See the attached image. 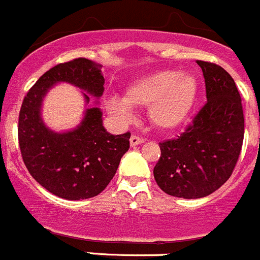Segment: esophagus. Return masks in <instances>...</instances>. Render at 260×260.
<instances>
[{
	"label": "esophagus",
	"instance_id": "1",
	"mask_svg": "<svg viewBox=\"0 0 260 260\" xmlns=\"http://www.w3.org/2000/svg\"><path fill=\"white\" fill-rule=\"evenodd\" d=\"M144 142V139L142 137H139V135L137 134H133L132 138H130V144L132 146H138V144H142Z\"/></svg>",
	"mask_w": 260,
	"mask_h": 260
}]
</instances>
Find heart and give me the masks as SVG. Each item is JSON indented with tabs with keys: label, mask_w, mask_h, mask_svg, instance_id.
<instances>
[{
	"label": "heart",
	"mask_w": 260,
	"mask_h": 260,
	"mask_svg": "<svg viewBox=\"0 0 260 260\" xmlns=\"http://www.w3.org/2000/svg\"><path fill=\"white\" fill-rule=\"evenodd\" d=\"M199 83L190 73L177 70H160L143 75L128 84L125 100L112 98L108 109L121 119H130L128 107H147V117L160 130H173L189 117L197 100Z\"/></svg>",
	"instance_id": "obj_1"
}]
</instances>
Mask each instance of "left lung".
I'll return each instance as SVG.
<instances>
[{"label": "left lung", "instance_id": "8db88e82", "mask_svg": "<svg viewBox=\"0 0 260 260\" xmlns=\"http://www.w3.org/2000/svg\"><path fill=\"white\" fill-rule=\"evenodd\" d=\"M203 71L207 103L180 137L158 143L153 168L158 187L172 197L203 198L229 180L245 133L242 103L233 78L221 66L197 61Z\"/></svg>", "mask_w": 260, "mask_h": 260}]
</instances>
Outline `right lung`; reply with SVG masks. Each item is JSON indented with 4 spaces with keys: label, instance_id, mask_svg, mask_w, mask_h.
I'll return each mask as SVG.
<instances>
[{
    "label": "right lung",
    "instance_id": "add662e5",
    "mask_svg": "<svg viewBox=\"0 0 260 260\" xmlns=\"http://www.w3.org/2000/svg\"><path fill=\"white\" fill-rule=\"evenodd\" d=\"M102 66L87 58L56 65L41 75L22 103L18 141L23 162L44 189L59 198L79 201L103 191L130 147V133L112 135L103 126L99 108H88L83 121L68 133H54L40 116L43 99L58 82L74 84L93 98L104 92ZM83 93L86 103L89 96Z\"/></svg>",
    "mask_w": 260,
    "mask_h": 260
}]
</instances>
